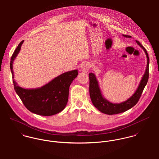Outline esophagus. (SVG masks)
<instances>
[{"instance_id": "1", "label": "esophagus", "mask_w": 159, "mask_h": 159, "mask_svg": "<svg viewBox=\"0 0 159 159\" xmlns=\"http://www.w3.org/2000/svg\"><path fill=\"white\" fill-rule=\"evenodd\" d=\"M81 70L82 71L84 72V73H87L89 68H91V65L89 63H84L81 66Z\"/></svg>"}]
</instances>
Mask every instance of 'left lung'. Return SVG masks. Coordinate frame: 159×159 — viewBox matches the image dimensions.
<instances>
[{
	"mask_svg": "<svg viewBox=\"0 0 159 159\" xmlns=\"http://www.w3.org/2000/svg\"><path fill=\"white\" fill-rule=\"evenodd\" d=\"M124 37L131 38L132 37L130 35H123ZM136 43L140 46L144 51L147 59H148V64L147 67L146 69V71L144 75L143 76V78L139 83V85L136 89L135 93L127 100L124 102H122L119 104H115L109 102L108 100H105L100 90L98 82L97 79L93 73H90L89 76V94L91 97V101L94 105V107L97 108L100 111L107 114H119L123 113L126 111L127 110L130 109L133 107H134L136 103H138L142 93L144 90L148 79H149V58L148 54V52L146 49L143 47L138 41L136 40Z\"/></svg>",
	"mask_w": 159,
	"mask_h": 159,
	"instance_id": "obj_1",
	"label": "left lung"
}]
</instances>
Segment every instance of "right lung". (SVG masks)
I'll return each mask as SVG.
<instances>
[{"instance_id":"right-lung-1","label":"right lung","mask_w":159,"mask_h":159,"mask_svg":"<svg viewBox=\"0 0 159 159\" xmlns=\"http://www.w3.org/2000/svg\"><path fill=\"white\" fill-rule=\"evenodd\" d=\"M21 41L12 54L10 69L13 78V62L21 49ZM78 75V70L66 72L55 78L44 86L36 89H25L16 85L13 80L15 90L24 105L32 113L49 116L62 111L66 107L68 98L69 87Z\"/></svg>"}]
</instances>
